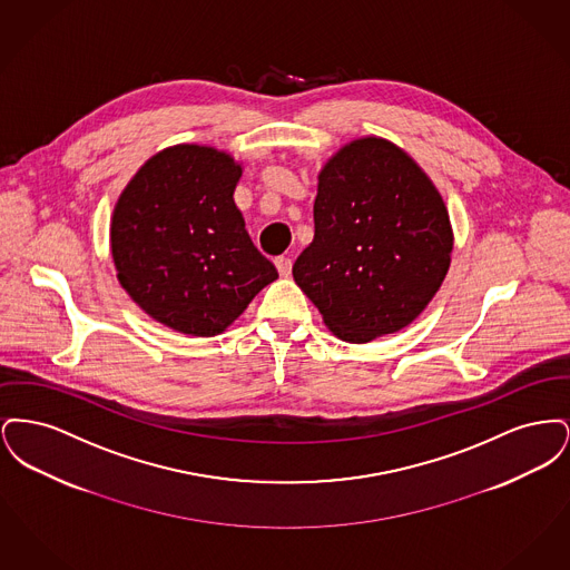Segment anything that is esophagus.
I'll use <instances>...</instances> for the list:
<instances>
[{
    "label": "esophagus",
    "instance_id": "esophagus-1",
    "mask_svg": "<svg viewBox=\"0 0 570 570\" xmlns=\"http://www.w3.org/2000/svg\"><path fill=\"white\" fill-rule=\"evenodd\" d=\"M275 267H277V272H279L282 277H288L291 272H293V261L288 256H277L275 258Z\"/></svg>",
    "mask_w": 570,
    "mask_h": 570
}]
</instances>
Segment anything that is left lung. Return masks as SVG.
I'll use <instances>...</instances> for the list:
<instances>
[{"label": "left lung", "mask_w": 570, "mask_h": 570, "mask_svg": "<svg viewBox=\"0 0 570 570\" xmlns=\"http://www.w3.org/2000/svg\"><path fill=\"white\" fill-rule=\"evenodd\" d=\"M451 252V219L432 179L391 140L365 136L321 170L314 242L293 277L340 340L365 344L428 307Z\"/></svg>", "instance_id": "8db88e82"}]
</instances>
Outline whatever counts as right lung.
Listing matches in <instances>:
<instances>
[{
  "mask_svg": "<svg viewBox=\"0 0 570 570\" xmlns=\"http://www.w3.org/2000/svg\"><path fill=\"white\" fill-rule=\"evenodd\" d=\"M242 164L203 145L168 147L138 168L110 219L117 279L164 326L212 337L277 279L252 244L235 188Z\"/></svg>",
  "mask_w": 570,
  "mask_h": 570,
  "instance_id": "add662e5",
  "label": "right lung"
}]
</instances>
